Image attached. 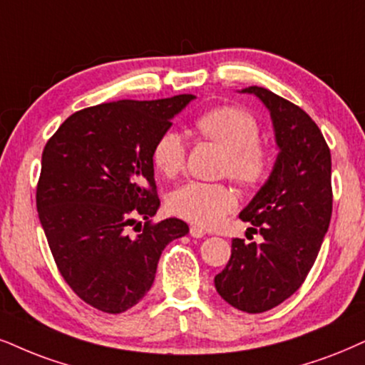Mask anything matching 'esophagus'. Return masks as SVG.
Here are the masks:
<instances>
[{"label": "esophagus", "mask_w": 365, "mask_h": 365, "mask_svg": "<svg viewBox=\"0 0 365 365\" xmlns=\"http://www.w3.org/2000/svg\"><path fill=\"white\" fill-rule=\"evenodd\" d=\"M190 233H191V237H195V238H201V237H205L206 235V232L203 230V228L201 227H191L190 228Z\"/></svg>", "instance_id": "obj_1"}]
</instances>
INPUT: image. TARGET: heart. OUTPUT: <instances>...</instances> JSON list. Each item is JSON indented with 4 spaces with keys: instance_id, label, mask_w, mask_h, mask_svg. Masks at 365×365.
<instances>
[{
    "instance_id": "heart-1",
    "label": "heart",
    "mask_w": 365,
    "mask_h": 365,
    "mask_svg": "<svg viewBox=\"0 0 365 365\" xmlns=\"http://www.w3.org/2000/svg\"><path fill=\"white\" fill-rule=\"evenodd\" d=\"M196 132L222 147V174L244 187H255L265 181L272 168V154L259 140L257 120L237 106H218L205 111L195 121ZM186 160V142L175 130L162 132L152 147V162L164 178H175ZM237 205V197L227 184L191 181L169 197V210L175 217L211 228Z\"/></svg>"
}]
</instances>
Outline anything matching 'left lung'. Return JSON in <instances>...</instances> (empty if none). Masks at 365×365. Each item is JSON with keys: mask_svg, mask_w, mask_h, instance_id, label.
<instances>
[{"mask_svg": "<svg viewBox=\"0 0 365 365\" xmlns=\"http://www.w3.org/2000/svg\"><path fill=\"white\" fill-rule=\"evenodd\" d=\"M242 93L255 94L269 110L279 154L240 213L264 240L233 238L215 287L233 308L264 313L294 294L317 260L331 218V155L318 125L294 103L259 86Z\"/></svg>", "mask_w": 365, "mask_h": 365, "instance_id": "obj_1", "label": "left lung"}]
</instances>
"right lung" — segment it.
<instances>
[{
  "instance_id": "right-lung-1",
  "label": "right lung",
  "mask_w": 365,
  "mask_h": 365,
  "mask_svg": "<svg viewBox=\"0 0 365 365\" xmlns=\"http://www.w3.org/2000/svg\"><path fill=\"white\" fill-rule=\"evenodd\" d=\"M191 100L179 94L84 108L43 148L40 223L61 276L100 312L135 307L152 287L165 245L190 232L182 220L150 218L160 206L152 147Z\"/></svg>"
}]
</instances>
